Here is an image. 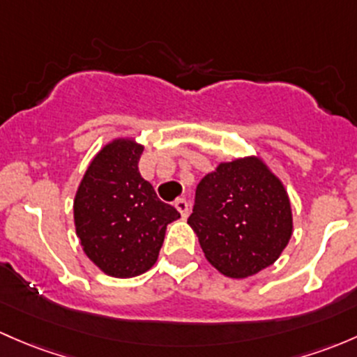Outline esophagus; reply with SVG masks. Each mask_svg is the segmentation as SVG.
<instances>
[{
  "label": "esophagus",
  "mask_w": 357,
  "mask_h": 357,
  "mask_svg": "<svg viewBox=\"0 0 357 357\" xmlns=\"http://www.w3.org/2000/svg\"><path fill=\"white\" fill-rule=\"evenodd\" d=\"M174 207L178 208V212L181 213V217L188 215V204H186L185 198H178V200L174 202Z\"/></svg>",
  "instance_id": "34e87169"
}]
</instances>
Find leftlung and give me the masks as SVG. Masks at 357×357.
<instances>
[{"label":"left lung","mask_w":357,"mask_h":357,"mask_svg":"<svg viewBox=\"0 0 357 357\" xmlns=\"http://www.w3.org/2000/svg\"><path fill=\"white\" fill-rule=\"evenodd\" d=\"M188 224L212 267L245 279L270 267L287 246L291 200L260 157H241L220 162L198 183Z\"/></svg>","instance_id":"1"}]
</instances>
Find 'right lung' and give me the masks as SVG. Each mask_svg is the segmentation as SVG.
Masks as SVG:
<instances>
[{
  "label": "right lung",
  "mask_w": 357,
  "mask_h": 357,
  "mask_svg": "<svg viewBox=\"0 0 357 357\" xmlns=\"http://www.w3.org/2000/svg\"><path fill=\"white\" fill-rule=\"evenodd\" d=\"M144 145L114 138L89 164L73 202L77 236L104 273L130 279L153 267L167 224L179 212L157 198L138 171Z\"/></svg>",
  "instance_id": "1"
}]
</instances>
